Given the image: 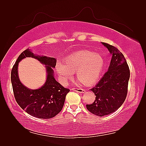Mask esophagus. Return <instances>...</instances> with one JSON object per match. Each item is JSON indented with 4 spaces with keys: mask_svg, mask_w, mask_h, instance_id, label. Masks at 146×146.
Wrapping results in <instances>:
<instances>
[{
    "mask_svg": "<svg viewBox=\"0 0 146 146\" xmlns=\"http://www.w3.org/2000/svg\"><path fill=\"white\" fill-rule=\"evenodd\" d=\"M72 90L74 91L78 92H79V93H84V92H85V90H84L83 89H82V88H72Z\"/></svg>",
    "mask_w": 146,
    "mask_h": 146,
    "instance_id": "obj_1",
    "label": "esophagus"
}]
</instances>
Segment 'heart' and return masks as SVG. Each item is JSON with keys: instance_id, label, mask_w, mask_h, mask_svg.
Wrapping results in <instances>:
<instances>
[{"instance_id": "heart-1", "label": "heart", "mask_w": 146, "mask_h": 146, "mask_svg": "<svg viewBox=\"0 0 146 146\" xmlns=\"http://www.w3.org/2000/svg\"><path fill=\"white\" fill-rule=\"evenodd\" d=\"M64 62V65L58 62L55 66L56 71L63 85H67L76 72L77 78L83 85H94L99 80L105 64L104 57L100 54L86 49L69 55Z\"/></svg>"}]
</instances>
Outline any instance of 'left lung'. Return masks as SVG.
<instances>
[{"label": "left lung", "instance_id": "8db88e82", "mask_svg": "<svg viewBox=\"0 0 146 146\" xmlns=\"http://www.w3.org/2000/svg\"><path fill=\"white\" fill-rule=\"evenodd\" d=\"M112 55L107 72L91 90L96 96L92 104L86 105L91 113L102 117L116 111L126 99L130 69L124 56L117 48L107 43L102 42Z\"/></svg>", "mask_w": 146, "mask_h": 146}]
</instances>
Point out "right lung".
Wrapping results in <instances>:
<instances>
[{
  "instance_id": "add662e5",
  "label": "right lung",
  "mask_w": 146,
  "mask_h": 146,
  "mask_svg": "<svg viewBox=\"0 0 146 146\" xmlns=\"http://www.w3.org/2000/svg\"><path fill=\"white\" fill-rule=\"evenodd\" d=\"M26 57H32L46 65L47 78L45 83L39 89L30 90L20 81L17 68L20 61ZM56 60L46 56L35 55L27 48L17 58L11 72L13 93L17 103L31 116L40 119L55 117L62 110L66 96L69 92L55 80L53 68H55Z\"/></svg>"
}]
</instances>
